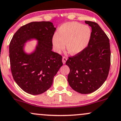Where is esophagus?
<instances>
[{
	"mask_svg": "<svg viewBox=\"0 0 121 121\" xmlns=\"http://www.w3.org/2000/svg\"><path fill=\"white\" fill-rule=\"evenodd\" d=\"M67 60V58L66 56H63V58H62V62H63V64L66 63Z\"/></svg>",
	"mask_w": 121,
	"mask_h": 121,
	"instance_id": "1",
	"label": "esophagus"
}]
</instances>
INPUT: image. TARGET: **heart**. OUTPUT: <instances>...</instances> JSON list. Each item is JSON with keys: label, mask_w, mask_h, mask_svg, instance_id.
Wrapping results in <instances>:
<instances>
[{"label": "heart", "mask_w": 121, "mask_h": 121, "mask_svg": "<svg viewBox=\"0 0 121 121\" xmlns=\"http://www.w3.org/2000/svg\"><path fill=\"white\" fill-rule=\"evenodd\" d=\"M91 30L87 25L76 22H67L60 27L58 34L52 37L54 49L60 52L65 49L71 55L82 52L88 45L91 37Z\"/></svg>", "instance_id": "1"}]
</instances>
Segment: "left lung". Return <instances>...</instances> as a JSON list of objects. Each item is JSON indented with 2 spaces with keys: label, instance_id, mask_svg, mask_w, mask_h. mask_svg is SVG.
Masks as SVG:
<instances>
[{
  "label": "left lung",
  "instance_id": "1",
  "mask_svg": "<svg viewBox=\"0 0 121 121\" xmlns=\"http://www.w3.org/2000/svg\"><path fill=\"white\" fill-rule=\"evenodd\" d=\"M92 28L88 45L82 52L69 57L66 64L70 71L67 80L75 91L89 94L105 82L110 66L109 39L96 22L85 21Z\"/></svg>",
  "mask_w": 121,
  "mask_h": 121
}]
</instances>
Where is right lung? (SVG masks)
I'll return each mask as SVG.
<instances>
[{"label": "right lung", "mask_w": 121, "mask_h": 121, "mask_svg": "<svg viewBox=\"0 0 121 121\" xmlns=\"http://www.w3.org/2000/svg\"><path fill=\"white\" fill-rule=\"evenodd\" d=\"M56 30L50 21L32 22L21 26L9 43L11 69L14 80L24 92L43 93L52 86L54 77L62 66V56L52 51V39ZM38 41L35 51L24 50L27 41Z\"/></svg>", "instance_id": "1"}]
</instances>
